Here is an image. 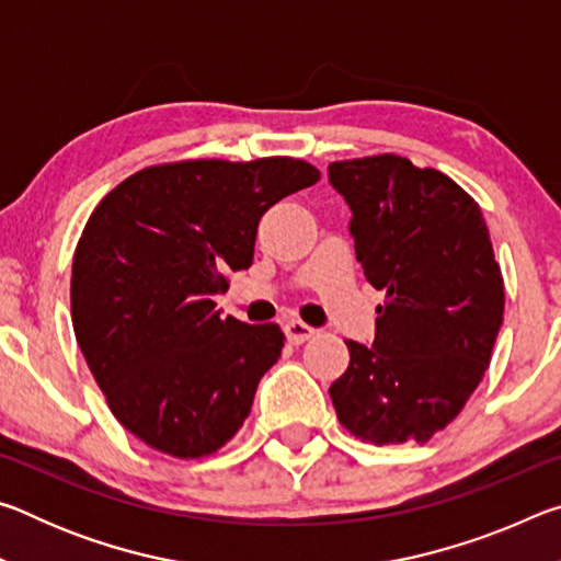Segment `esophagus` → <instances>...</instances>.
Here are the masks:
<instances>
[{
    "mask_svg": "<svg viewBox=\"0 0 561 561\" xmlns=\"http://www.w3.org/2000/svg\"><path fill=\"white\" fill-rule=\"evenodd\" d=\"M284 334H287V341L289 344H304V341H309L311 336L317 334V329H311L309 324H304V321H297V319H291V321H287V324H284Z\"/></svg>",
    "mask_w": 561,
    "mask_h": 561,
    "instance_id": "1",
    "label": "esophagus"
}]
</instances>
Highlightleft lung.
Instances as JSON below:
<instances>
[{"label": "left lung", "instance_id": "8db88e82", "mask_svg": "<svg viewBox=\"0 0 561 561\" xmlns=\"http://www.w3.org/2000/svg\"><path fill=\"white\" fill-rule=\"evenodd\" d=\"M351 207L364 277L386 291L371 346L346 341L331 383L339 423L364 443H428L490 366L505 284L480 205L433 168L383 153L329 165Z\"/></svg>", "mask_w": 561, "mask_h": 561}]
</instances>
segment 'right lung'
<instances>
[{"mask_svg":"<svg viewBox=\"0 0 561 561\" xmlns=\"http://www.w3.org/2000/svg\"><path fill=\"white\" fill-rule=\"evenodd\" d=\"M317 180L297 158L183 160L138 170L91 213L73 252V334L138 440L193 460L242 428L284 334L222 319L213 297L252 264L262 215Z\"/></svg>","mask_w":561,"mask_h":561,"instance_id":"right-lung-1","label":"right lung"}]
</instances>
